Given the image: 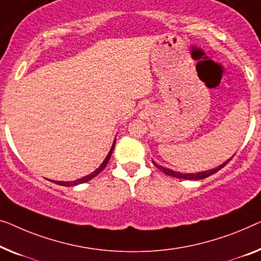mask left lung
<instances>
[{
  "instance_id": "8db88e82",
  "label": "left lung",
  "mask_w": 261,
  "mask_h": 261,
  "mask_svg": "<svg viewBox=\"0 0 261 261\" xmlns=\"http://www.w3.org/2000/svg\"><path fill=\"white\" fill-rule=\"evenodd\" d=\"M233 158L232 157L228 159V161H226L225 163H223V164L218 166V168H215L212 170H207V171H203V172H197V173H180V172H176V171H172V170H169L166 168H163L162 165H158L155 164V163L153 162V164L155 168H158L161 171H163L165 174H168V176H171V177H174V178H180V179H189V180H199V179H204V178H207L210 176H212V174H215L216 172H218V171L221 170L224 168L225 165L227 164L228 162L231 161V159Z\"/></svg>"
}]
</instances>
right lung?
I'll list each match as a JSON object with an SVG mask.
<instances>
[{"mask_svg": "<svg viewBox=\"0 0 261 261\" xmlns=\"http://www.w3.org/2000/svg\"><path fill=\"white\" fill-rule=\"evenodd\" d=\"M115 144H116V141L114 142V144H112L111 150L109 151V153H108V155H107V158L104 159V162L102 163V164H100L99 168L97 169V170L93 171L92 173L88 174V176H85V177H83V178H81V179H77V180H73V181H56V180H53V182H55V184H58V185H62V186H75V185L82 184V182H85V181H88V180L92 179V178H93V177H96L97 174H98V173L100 172V171H103L104 169H106V166H107V164H108V162L110 161V158H111V154H112V151H114Z\"/></svg>", "mask_w": 261, "mask_h": 261, "instance_id": "add662e5", "label": "right lung"}]
</instances>
